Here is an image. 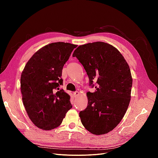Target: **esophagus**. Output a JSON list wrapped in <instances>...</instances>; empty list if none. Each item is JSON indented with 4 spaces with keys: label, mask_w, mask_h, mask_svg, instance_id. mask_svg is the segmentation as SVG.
I'll return each instance as SVG.
<instances>
[{
    "label": "esophagus",
    "mask_w": 158,
    "mask_h": 158,
    "mask_svg": "<svg viewBox=\"0 0 158 158\" xmlns=\"http://www.w3.org/2000/svg\"><path fill=\"white\" fill-rule=\"evenodd\" d=\"M73 95L75 96V97L78 96L79 95V92H77V91H76V92H73Z\"/></svg>",
    "instance_id": "1"
}]
</instances>
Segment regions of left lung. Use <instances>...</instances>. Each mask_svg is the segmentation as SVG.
I'll return each instance as SVG.
<instances>
[{"mask_svg":"<svg viewBox=\"0 0 158 158\" xmlns=\"http://www.w3.org/2000/svg\"><path fill=\"white\" fill-rule=\"evenodd\" d=\"M73 56L83 66L89 85L95 86L94 92H87L88 106L79 113L81 123L93 135L108 133L122 121L129 106L130 67L115 47L104 42L80 45Z\"/></svg>","mask_w":158,"mask_h":158,"instance_id":"obj_1","label":"left lung"}]
</instances>
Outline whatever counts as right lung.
I'll list each match as a JSON object with an SVG mask.
<instances>
[{
	"label": "right lung",
	"mask_w": 158,
	"mask_h": 158,
	"mask_svg": "<svg viewBox=\"0 0 158 158\" xmlns=\"http://www.w3.org/2000/svg\"><path fill=\"white\" fill-rule=\"evenodd\" d=\"M77 47L64 42L47 45L31 57L22 73L23 104L32 123L42 130L58 127L72 108L70 96L59 87L63 84V66Z\"/></svg>",
	"instance_id": "right-lung-1"
}]
</instances>
